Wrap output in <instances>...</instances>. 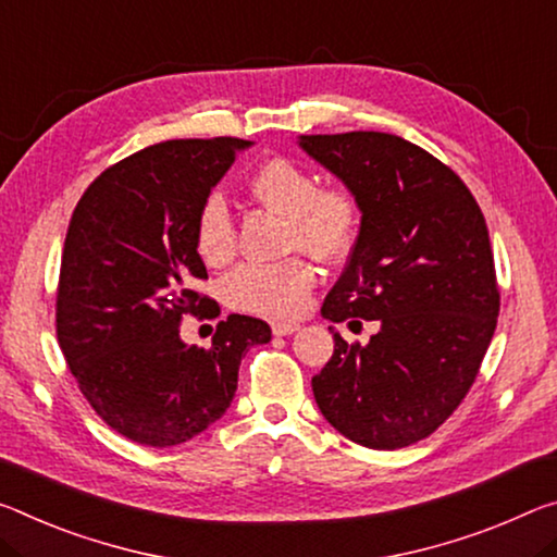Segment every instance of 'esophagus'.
<instances>
[{
    "label": "esophagus",
    "mask_w": 557,
    "mask_h": 557,
    "mask_svg": "<svg viewBox=\"0 0 557 557\" xmlns=\"http://www.w3.org/2000/svg\"><path fill=\"white\" fill-rule=\"evenodd\" d=\"M299 330L297 322H275L272 324V334H277V337H287V334H295Z\"/></svg>",
    "instance_id": "obj_1"
}]
</instances>
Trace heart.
Listing matches in <instances>:
<instances>
[{
    "mask_svg": "<svg viewBox=\"0 0 557 557\" xmlns=\"http://www.w3.org/2000/svg\"><path fill=\"white\" fill-rule=\"evenodd\" d=\"M250 193L262 206L287 215L289 250L337 262L357 243L361 208L355 193L344 185H317L314 175L289 158L264 161L250 175ZM196 247L208 264H220L233 255V218L218 193H210L198 210ZM312 287L314 270L302 258L245 262L225 277L223 297L235 310L282 320L305 310Z\"/></svg>",
    "mask_w": 557,
    "mask_h": 557,
    "instance_id": "b5f03b06",
    "label": "heart"
}]
</instances>
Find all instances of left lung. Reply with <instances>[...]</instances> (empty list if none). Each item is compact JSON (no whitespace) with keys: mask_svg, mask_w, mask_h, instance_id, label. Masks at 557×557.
Segmentation results:
<instances>
[{"mask_svg":"<svg viewBox=\"0 0 557 557\" xmlns=\"http://www.w3.org/2000/svg\"><path fill=\"white\" fill-rule=\"evenodd\" d=\"M299 148L361 208L357 243L322 317L379 322L369 344H347L330 326L334 355L312 376L314 401L359 446H411L463 401L496 332L488 227L451 168L399 136H299Z\"/></svg>","mask_w":557,"mask_h":557,"instance_id":"obj_1","label":"left lung"}]
</instances>
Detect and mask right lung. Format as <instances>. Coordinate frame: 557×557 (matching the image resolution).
I'll use <instances>...</instances> for the list:
<instances>
[{"instance_id":"add662e5","label":"right lung","mask_w":557,"mask_h":557,"mask_svg":"<svg viewBox=\"0 0 557 557\" xmlns=\"http://www.w3.org/2000/svg\"><path fill=\"white\" fill-rule=\"evenodd\" d=\"M247 146L227 136L148 146L106 168L74 208L57 289L59 347L91 409L136 444L178 446L215 423L245 351L272 337L268 322L231 314L210 347L181 339L185 314H213V299L193 289L208 280L198 210Z\"/></svg>"}]
</instances>
